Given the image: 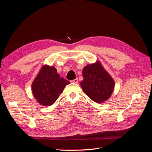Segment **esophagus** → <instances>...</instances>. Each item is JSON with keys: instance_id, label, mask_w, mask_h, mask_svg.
Listing matches in <instances>:
<instances>
[{"instance_id": "esophagus-1", "label": "esophagus", "mask_w": 152, "mask_h": 152, "mask_svg": "<svg viewBox=\"0 0 152 152\" xmlns=\"http://www.w3.org/2000/svg\"><path fill=\"white\" fill-rule=\"evenodd\" d=\"M78 82H79V79H78L77 78H76V79H74V80H72V82H73V83H75V84L78 83Z\"/></svg>"}]
</instances>
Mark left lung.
<instances>
[{"label":"left lung","instance_id":"left-lung-1","mask_svg":"<svg viewBox=\"0 0 152 152\" xmlns=\"http://www.w3.org/2000/svg\"><path fill=\"white\" fill-rule=\"evenodd\" d=\"M84 79L80 82L82 90L96 103L107 101L113 93L115 81L99 60L84 66Z\"/></svg>","mask_w":152,"mask_h":152}]
</instances>
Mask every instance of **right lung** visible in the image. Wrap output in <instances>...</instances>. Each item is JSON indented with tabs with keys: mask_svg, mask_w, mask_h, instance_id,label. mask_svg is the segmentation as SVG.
Returning a JSON list of instances; mask_svg holds the SVG:
<instances>
[{
	"mask_svg": "<svg viewBox=\"0 0 152 152\" xmlns=\"http://www.w3.org/2000/svg\"><path fill=\"white\" fill-rule=\"evenodd\" d=\"M69 84L70 82L60 77L54 66L44 65L32 82V94L40 104L50 106Z\"/></svg>",
	"mask_w": 152,
	"mask_h": 152,
	"instance_id": "1",
	"label": "right lung"
}]
</instances>
